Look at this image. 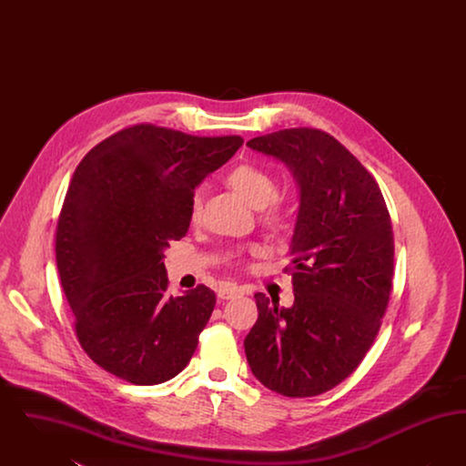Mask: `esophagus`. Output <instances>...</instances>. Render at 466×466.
Instances as JSON below:
<instances>
[{
    "label": "esophagus",
    "mask_w": 466,
    "mask_h": 466,
    "mask_svg": "<svg viewBox=\"0 0 466 466\" xmlns=\"http://www.w3.org/2000/svg\"><path fill=\"white\" fill-rule=\"evenodd\" d=\"M244 289H238V287H227V289H218V297L222 300H232V299H239L243 297Z\"/></svg>",
    "instance_id": "esophagus-1"
}]
</instances>
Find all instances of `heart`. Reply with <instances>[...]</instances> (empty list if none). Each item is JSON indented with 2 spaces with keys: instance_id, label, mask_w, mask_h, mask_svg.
<instances>
[{
  "instance_id": "1",
  "label": "heart",
  "mask_w": 466,
  "mask_h": 466,
  "mask_svg": "<svg viewBox=\"0 0 466 466\" xmlns=\"http://www.w3.org/2000/svg\"><path fill=\"white\" fill-rule=\"evenodd\" d=\"M228 183L230 187L241 194L244 199L248 200L255 208H266L270 200L276 196V181L267 171L257 167V166H238L230 175H228ZM200 213H202V190L198 188L192 198H190V206H188V217L190 222H199ZM268 222H279L281 220V208L279 204H270L266 215ZM253 253H260L262 248L253 246Z\"/></svg>"
}]
</instances>
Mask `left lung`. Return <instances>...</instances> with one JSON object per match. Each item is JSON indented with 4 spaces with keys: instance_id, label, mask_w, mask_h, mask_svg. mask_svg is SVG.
<instances>
[{
    "instance_id": "1",
    "label": "left lung",
    "mask_w": 466,
    "mask_h": 466,
    "mask_svg": "<svg viewBox=\"0 0 466 466\" xmlns=\"http://www.w3.org/2000/svg\"><path fill=\"white\" fill-rule=\"evenodd\" d=\"M246 147L283 162L300 200L289 244L293 306L257 293L244 351L268 390L316 397L355 372L379 332L393 279L391 218L376 179L330 134L283 129Z\"/></svg>"
}]
</instances>
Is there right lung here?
Returning a JSON list of instances; mask_svg holds the SVG:
<instances>
[{"label": "right lung", "instance_id": "obj_1", "mask_svg": "<svg viewBox=\"0 0 466 466\" xmlns=\"http://www.w3.org/2000/svg\"><path fill=\"white\" fill-rule=\"evenodd\" d=\"M241 145L239 136L139 124L101 141L75 169L56 260L78 342L106 372L152 386L190 361L217 297L204 285L167 295L164 249L187 234L200 181Z\"/></svg>", "mask_w": 466, "mask_h": 466}]
</instances>
